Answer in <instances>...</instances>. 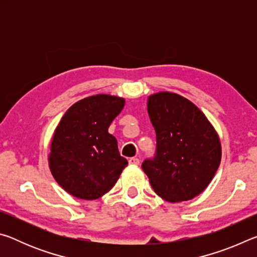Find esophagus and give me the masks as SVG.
I'll use <instances>...</instances> for the list:
<instances>
[{
	"mask_svg": "<svg viewBox=\"0 0 257 257\" xmlns=\"http://www.w3.org/2000/svg\"><path fill=\"white\" fill-rule=\"evenodd\" d=\"M128 162H129L130 165H138L139 164V160L137 158H132V159H129Z\"/></svg>",
	"mask_w": 257,
	"mask_h": 257,
	"instance_id": "34e87169",
	"label": "esophagus"
}]
</instances>
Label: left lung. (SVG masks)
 <instances>
[{
	"mask_svg": "<svg viewBox=\"0 0 257 257\" xmlns=\"http://www.w3.org/2000/svg\"><path fill=\"white\" fill-rule=\"evenodd\" d=\"M156 133V155L142 168L152 188L171 203L193 199L210 185L221 162L219 135L205 114L179 94L147 98Z\"/></svg>",
	"mask_w": 257,
	"mask_h": 257,
	"instance_id": "1",
	"label": "left lung"
}]
</instances>
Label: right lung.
<instances>
[{
  "label": "right lung",
  "instance_id": "obj_1",
  "mask_svg": "<svg viewBox=\"0 0 257 257\" xmlns=\"http://www.w3.org/2000/svg\"><path fill=\"white\" fill-rule=\"evenodd\" d=\"M124 98L97 94L64 113L54 130L49 154L52 176L72 196L93 201L110 191L128 161L108 127L122 111Z\"/></svg>",
  "mask_w": 257,
  "mask_h": 257
}]
</instances>
